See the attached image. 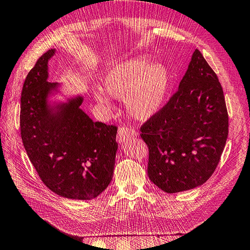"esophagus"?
I'll list each match as a JSON object with an SVG mask.
<instances>
[{
  "label": "esophagus",
  "mask_w": 250,
  "mask_h": 250,
  "mask_svg": "<svg viewBox=\"0 0 250 250\" xmlns=\"http://www.w3.org/2000/svg\"><path fill=\"white\" fill-rule=\"evenodd\" d=\"M135 135H137V131L132 128L129 127H121L119 128V131H118V135H117V141L122 144L125 141L129 140L130 138H134Z\"/></svg>",
  "instance_id": "34e87169"
}]
</instances>
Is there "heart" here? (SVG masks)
Returning <instances> with one entry per match:
<instances>
[{"instance_id": "obj_1", "label": "heart", "mask_w": 250, "mask_h": 250, "mask_svg": "<svg viewBox=\"0 0 250 250\" xmlns=\"http://www.w3.org/2000/svg\"><path fill=\"white\" fill-rule=\"evenodd\" d=\"M104 90L110 97L125 100L130 115L138 120L154 116L165 103L170 87V74L163 62L146 57L126 60L112 66L103 79ZM96 101L109 106V97L95 93Z\"/></svg>"}]
</instances>
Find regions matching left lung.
Instances as JSON below:
<instances>
[{"label": "left lung", "instance_id": "1", "mask_svg": "<svg viewBox=\"0 0 250 250\" xmlns=\"http://www.w3.org/2000/svg\"><path fill=\"white\" fill-rule=\"evenodd\" d=\"M148 176L166 193L203 185L220 161L229 115L216 73L196 49L178 90L141 127Z\"/></svg>", "mask_w": 250, "mask_h": 250}]
</instances>
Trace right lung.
Listing matches in <instances>:
<instances>
[{
    "instance_id": "add662e5",
    "label": "right lung",
    "mask_w": 250,
    "mask_h": 250,
    "mask_svg": "<svg viewBox=\"0 0 250 250\" xmlns=\"http://www.w3.org/2000/svg\"><path fill=\"white\" fill-rule=\"evenodd\" d=\"M51 49L25 79L21 98V135L42 183L69 199L89 200L108 187L115 168L117 126L94 122L80 108L82 96L51 102L59 83L48 82Z\"/></svg>"
}]
</instances>
